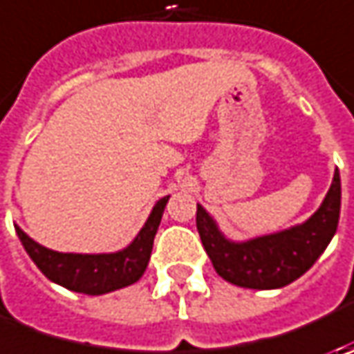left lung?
I'll return each mask as SVG.
<instances>
[{
    "label": "left lung",
    "mask_w": 354,
    "mask_h": 354,
    "mask_svg": "<svg viewBox=\"0 0 354 354\" xmlns=\"http://www.w3.org/2000/svg\"><path fill=\"white\" fill-rule=\"evenodd\" d=\"M341 212V177L333 183L321 207L306 223L281 232L234 242L226 238L209 212L197 205V230L216 274L226 281L250 290H278L304 276L329 246Z\"/></svg>",
    "instance_id": "1"
}]
</instances>
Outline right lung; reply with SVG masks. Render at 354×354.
I'll return each instance as SVG.
<instances>
[{
    "instance_id": "obj_1",
    "label": "right lung",
    "mask_w": 354,
    "mask_h": 354,
    "mask_svg": "<svg viewBox=\"0 0 354 354\" xmlns=\"http://www.w3.org/2000/svg\"><path fill=\"white\" fill-rule=\"evenodd\" d=\"M167 201L169 197L159 198L143 228L138 232V236L131 240V244H128L124 250L112 252V254L55 252L35 242L33 238L27 236L17 225H15V232L19 236L23 248L29 254V258L50 281L59 283L71 292L102 295V293L116 292L126 286H131L142 278L151 256L153 238H156Z\"/></svg>"
}]
</instances>
